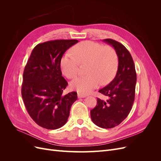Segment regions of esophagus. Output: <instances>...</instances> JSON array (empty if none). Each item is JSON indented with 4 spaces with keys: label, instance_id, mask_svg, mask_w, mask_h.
<instances>
[{
    "label": "esophagus",
    "instance_id": "34e87169",
    "mask_svg": "<svg viewBox=\"0 0 161 161\" xmlns=\"http://www.w3.org/2000/svg\"><path fill=\"white\" fill-rule=\"evenodd\" d=\"M77 96H78V97H79V98H84V97H86L85 95L82 94V93H78Z\"/></svg>",
    "mask_w": 161,
    "mask_h": 161
}]
</instances>
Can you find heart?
Wrapping results in <instances>:
<instances>
[{
    "instance_id": "b5f03b06",
    "label": "heart",
    "mask_w": 161,
    "mask_h": 161,
    "mask_svg": "<svg viewBox=\"0 0 161 161\" xmlns=\"http://www.w3.org/2000/svg\"><path fill=\"white\" fill-rule=\"evenodd\" d=\"M72 52L75 56L66 53L60 60L63 74L68 79H73L79 74L80 64L86 63V71L89 74L72 80L70 83L72 89L87 94L98 87L100 82L107 85L114 79L119 65L118 56L114 48L85 41L73 47Z\"/></svg>"
}]
</instances>
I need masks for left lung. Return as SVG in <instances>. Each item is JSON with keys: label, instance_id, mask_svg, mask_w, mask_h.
I'll return each instance as SVG.
<instances>
[{"label": "left lung", "instance_id": "1", "mask_svg": "<svg viewBox=\"0 0 161 161\" xmlns=\"http://www.w3.org/2000/svg\"><path fill=\"white\" fill-rule=\"evenodd\" d=\"M103 41L116 51L119 65L114 79L99 91L108 99L97 98L96 107L91 110V117L95 125L109 129L118 125L130 114L135 98L136 72L132 57L124 45L111 39Z\"/></svg>", "mask_w": 161, "mask_h": 161}]
</instances>
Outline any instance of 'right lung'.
I'll return each instance as SVG.
<instances>
[{"mask_svg":"<svg viewBox=\"0 0 161 161\" xmlns=\"http://www.w3.org/2000/svg\"><path fill=\"white\" fill-rule=\"evenodd\" d=\"M76 40H58L39 43L31 53L23 76L21 95L28 114L48 130L58 129L69 118L77 92L63 95L68 82L62 76L60 60Z\"/></svg>","mask_w":161,"mask_h":161,"instance_id":"1","label":"right lung"}]
</instances>
